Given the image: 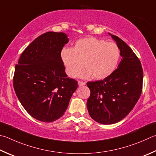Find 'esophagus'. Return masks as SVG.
Listing matches in <instances>:
<instances>
[{
  "label": "esophagus",
  "instance_id": "esophagus-1",
  "mask_svg": "<svg viewBox=\"0 0 156 156\" xmlns=\"http://www.w3.org/2000/svg\"><path fill=\"white\" fill-rule=\"evenodd\" d=\"M78 86H80V87L85 85V83H84V82H82V81H78Z\"/></svg>",
  "mask_w": 156,
  "mask_h": 156
}]
</instances>
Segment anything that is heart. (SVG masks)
I'll return each instance as SVG.
<instances>
[{"label":"heart","mask_w":156,"mask_h":156,"mask_svg":"<svg viewBox=\"0 0 156 156\" xmlns=\"http://www.w3.org/2000/svg\"><path fill=\"white\" fill-rule=\"evenodd\" d=\"M61 59L67 75L75 77L80 73L82 78L92 76L94 79L106 78L115 70L120 56L117 45L95 37L80 39L73 48H63Z\"/></svg>","instance_id":"heart-1"}]
</instances>
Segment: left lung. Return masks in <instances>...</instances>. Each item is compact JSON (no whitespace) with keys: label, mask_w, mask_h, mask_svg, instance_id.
Instances as JSON below:
<instances>
[{"label":"left lung","mask_w":156,"mask_h":156,"mask_svg":"<svg viewBox=\"0 0 156 156\" xmlns=\"http://www.w3.org/2000/svg\"><path fill=\"white\" fill-rule=\"evenodd\" d=\"M108 34L122 57L118 68L104 80L87 83L90 91L87 102L89 115L104 125L117 123L129 114L139 100L143 80L139 58L125 41Z\"/></svg>","instance_id":"8db88e82"}]
</instances>
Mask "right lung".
Returning a JSON list of instances; mask_svg holds the SVG:
<instances>
[{"label":"right lung","instance_id":"1","mask_svg":"<svg viewBox=\"0 0 156 156\" xmlns=\"http://www.w3.org/2000/svg\"><path fill=\"white\" fill-rule=\"evenodd\" d=\"M68 41L64 33L42 34L24 50L15 67L13 88L20 102L43 122L62 117L77 89L78 82L67 77L61 59Z\"/></svg>","mask_w":156,"mask_h":156}]
</instances>
